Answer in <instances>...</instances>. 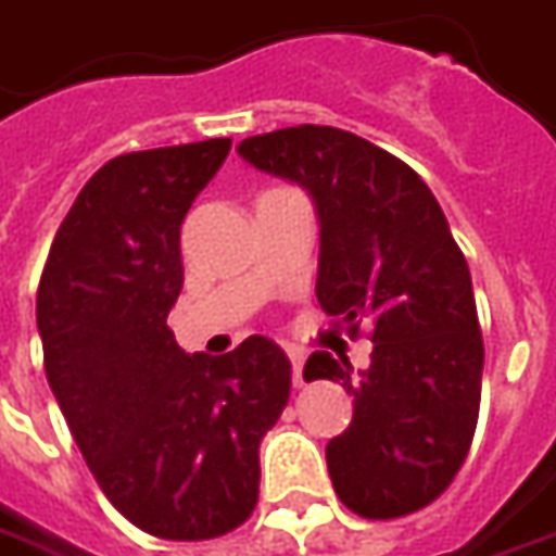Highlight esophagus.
<instances>
[{
	"label": "esophagus",
	"instance_id": "1",
	"mask_svg": "<svg viewBox=\"0 0 556 556\" xmlns=\"http://www.w3.org/2000/svg\"><path fill=\"white\" fill-rule=\"evenodd\" d=\"M289 362H292V383L304 387V356L298 350H289Z\"/></svg>",
	"mask_w": 556,
	"mask_h": 556
}]
</instances>
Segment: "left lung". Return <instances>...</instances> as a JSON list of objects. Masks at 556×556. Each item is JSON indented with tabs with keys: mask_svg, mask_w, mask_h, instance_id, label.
<instances>
[{
	"mask_svg": "<svg viewBox=\"0 0 556 556\" xmlns=\"http://www.w3.org/2000/svg\"><path fill=\"white\" fill-rule=\"evenodd\" d=\"M252 167L307 188L319 213L316 298L350 338L371 328V368L313 353L304 377L343 380L353 422L326 447L341 502L392 520L435 502L466 463L484 338L466 255L435 194L405 161L338 127L298 124L249 136Z\"/></svg>",
	"mask_w": 556,
	"mask_h": 556,
	"instance_id": "1",
	"label": "left lung"
}]
</instances>
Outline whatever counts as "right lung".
<instances>
[{"instance_id": "right-lung-1", "label": "right lung", "mask_w": 556, "mask_h": 556, "mask_svg": "<svg viewBox=\"0 0 556 556\" xmlns=\"http://www.w3.org/2000/svg\"><path fill=\"white\" fill-rule=\"evenodd\" d=\"M228 151L206 139L112 157L60 222L36 298L45 374L85 463L121 515L169 542L252 515L258 447L292 389V362L262 334L188 356L167 326L182 218Z\"/></svg>"}]
</instances>
